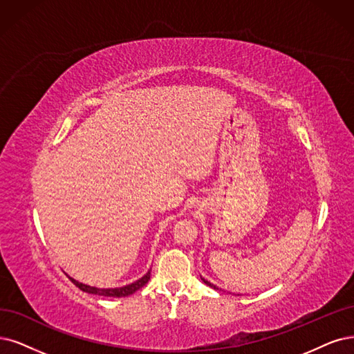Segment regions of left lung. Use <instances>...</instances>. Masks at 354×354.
I'll use <instances>...</instances> for the list:
<instances>
[{
    "label": "left lung",
    "instance_id": "left-lung-1",
    "mask_svg": "<svg viewBox=\"0 0 354 354\" xmlns=\"http://www.w3.org/2000/svg\"><path fill=\"white\" fill-rule=\"evenodd\" d=\"M201 280H203V281H204V283H205L207 286H210V287H212V289H217V290H218V287H216V286H214V284H212L210 281H207V280H204V279H201Z\"/></svg>",
    "mask_w": 354,
    "mask_h": 354
}]
</instances>
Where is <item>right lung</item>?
Instances as JSON below:
<instances>
[{
  "instance_id": "obj_1",
  "label": "right lung",
  "mask_w": 354,
  "mask_h": 354,
  "mask_svg": "<svg viewBox=\"0 0 354 354\" xmlns=\"http://www.w3.org/2000/svg\"><path fill=\"white\" fill-rule=\"evenodd\" d=\"M80 290L83 292H87V293H91V295H99V296H109V297H124V296H128V295H133L134 292L140 290L142 286H146V283L150 280V271L146 274V276L141 277L140 280L134 281L133 284H128V286H124V287H118V289H97V287H90L87 284H83V283H78L77 280L68 277Z\"/></svg>"
}]
</instances>
